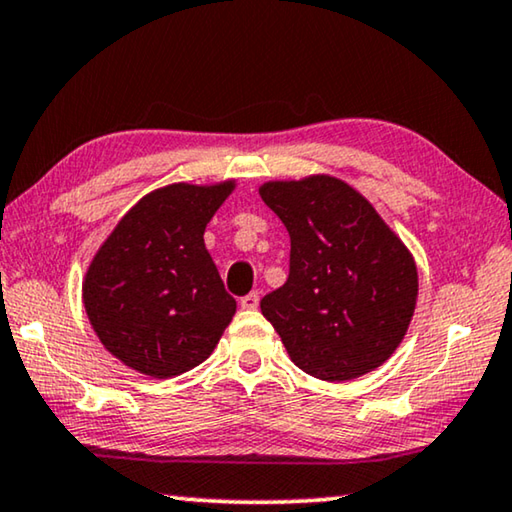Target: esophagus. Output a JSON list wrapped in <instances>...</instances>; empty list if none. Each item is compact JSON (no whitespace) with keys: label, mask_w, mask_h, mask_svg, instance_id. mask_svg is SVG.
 Instances as JSON below:
<instances>
[{"label":"esophagus","mask_w":512,"mask_h":512,"mask_svg":"<svg viewBox=\"0 0 512 512\" xmlns=\"http://www.w3.org/2000/svg\"><path fill=\"white\" fill-rule=\"evenodd\" d=\"M258 300H261V298H258V293L251 291V293L244 295V298H240V307L242 309H256L258 307Z\"/></svg>","instance_id":"1"}]
</instances>
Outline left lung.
Here are the masks:
<instances>
[{
  "label": "left lung",
  "mask_w": 512,
  "mask_h": 512,
  "mask_svg": "<svg viewBox=\"0 0 512 512\" xmlns=\"http://www.w3.org/2000/svg\"><path fill=\"white\" fill-rule=\"evenodd\" d=\"M258 191L291 235L286 284L261 300L291 360L321 381H351L381 367L416 309L409 249L337 177L268 182Z\"/></svg>",
  "instance_id": "1"
}]
</instances>
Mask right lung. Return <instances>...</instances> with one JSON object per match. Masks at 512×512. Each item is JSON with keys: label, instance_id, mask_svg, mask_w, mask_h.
Segmentation results:
<instances>
[{"label": "right lung", "instance_id": "add662e5", "mask_svg": "<svg viewBox=\"0 0 512 512\" xmlns=\"http://www.w3.org/2000/svg\"><path fill=\"white\" fill-rule=\"evenodd\" d=\"M233 182L170 184L131 207L96 251L83 302L101 344L154 379L184 374L210 358L235 314L205 226Z\"/></svg>", "mask_w": 512, "mask_h": 512}]
</instances>
